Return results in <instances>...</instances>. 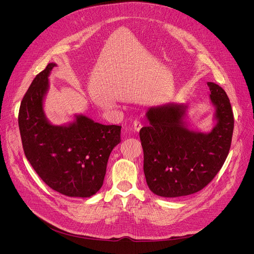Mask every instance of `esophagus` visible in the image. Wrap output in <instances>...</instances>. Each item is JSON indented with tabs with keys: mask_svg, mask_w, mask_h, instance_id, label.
Segmentation results:
<instances>
[{
	"mask_svg": "<svg viewBox=\"0 0 254 254\" xmlns=\"http://www.w3.org/2000/svg\"><path fill=\"white\" fill-rule=\"evenodd\" d=\"M132 127H133V129H134L136 132H138L139 129L141 128V124H140L138 121H134V122L132 123Z\"/></svg>",
	"mask_w": 254,
	"mask_h": 254,
	"instance_id": "1",
	"label": "esophagus"
}]
</instances>
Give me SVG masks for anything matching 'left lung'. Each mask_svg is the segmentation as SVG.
<instances>
[{
	"label": "left lung",
	"mask_w": 254,
	"mask_h": 254,
	"mask_svg": "<svg viewBox=\"0 0 254 254\" xmlns=\"http://www.w3.org/2000/svg\"><path fill=\"white\" fill-rule=\"evenodd\" d=\"M215 108L214 127L189 128L187 104L170 102L150 107V123L139 130L143 173L150 190L161 197L191 195L206 187L222 168L231 146L234 118L222 87L207 82Z\"/></svg>",
	"instance_id": "8db88e82"
}]
</instances>
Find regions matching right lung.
Listing matches in <instances>:
<instances>
[{"instance_id":"right-lung-1","label":"right lung","mask_w":254,"mask_h":254,"mask_svg":"<svg viewBox=\"0 0 254 254\" xmlns=\"http://www.w3.org/2000/svg\"><path fill=\"white\" fill-rule=\"evenodd\" d=\"M49 63L36 76L23 97L19 128L25 156L54 191L68 196L91 197L102 187L108 158L121 142L120 126H104L83 115L63 126L52 125L44 113Z\"/></svg>"}]
</instances>
